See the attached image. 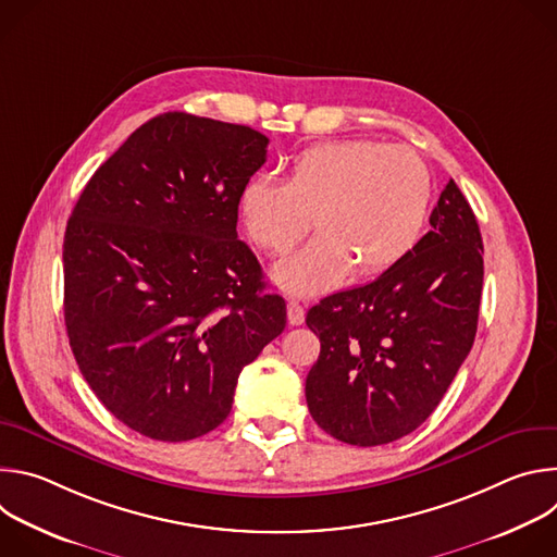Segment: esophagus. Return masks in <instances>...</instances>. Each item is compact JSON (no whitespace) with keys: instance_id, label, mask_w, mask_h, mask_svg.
Masks as SVG:
<instances>
[{"instance_id":"esophagus-1","label":"esophagus","mask_w":557,"mask_h":557,"mask_svg":"<svg viewBox=\"0 0 557 557\" xmlns=\"http://www.w3.org/2000/svg\"><path fill=\"white\" fill-rule=\"evenodd\" d=\"M306 320V312H304V306L295 299L288 301V324L290 326H301Z\"/></svg>"}]
</instances>
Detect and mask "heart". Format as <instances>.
Returning <instances> with one entry per match:
<instances>
[{
  "mask_svg": "<svg viewBox=\"0 0 557 557\" xmlns=\"http://www.w3.org/2000/svg\"><path fill=\"white\" fill-rule=\"evenodd\" d=\"M430 202L432 176L414 149L352 138L304 149L286 183L251 178L240 191V220L258 249L284 256L317 218L324 233L273 273L288 293L317 295L352 267L376 275L401 262L421 240Z\"/></svg>",
  "mask_w": 557,
  "mask_h": 557,
  "instance_id": "heart-1",
  "label": "heart"
}]
</instances>
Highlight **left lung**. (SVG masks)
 Instances as JSON below:
<instances>
[{
    "label": "left lung",
    "mask_w": 557,
    "mask_h": 557,
    "mask_svg": "<svg viewBox=\"0 0 557 557\" xmlns=\"http://www.w3.org/2000/svg\"><path fill=\"white\" fill-rule=\"evenodd\" d=\"M430 224L401 262L306 314L322 344L306 376V404L314 423L342 443L374 447L414 432L473 346L483 237L454 181Z\"/></svg>",
    "instance_id": "obj_1"
}]
</instances>
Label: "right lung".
Instances as JSON below:
<instances>
[{
	"label": "right lung",
	"instance_id": "1",
	"mask_svg": "<svg viewBox=\"0 0 557 557\" xmlns=\"http://www.w3.org/2000/svg\"><path fill=\"white\" fill-rule=\"evenodd\" d=\"M269 138L187 112L140 125L95 172L63 237L70 348L99 401L153 441H191L231 412L243 368L282 335L237 240L240 191Z\"/></svg>",
	"mask_w": 557,
	"mask_h": 557
}]
</instances>
